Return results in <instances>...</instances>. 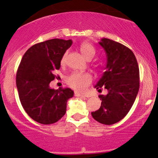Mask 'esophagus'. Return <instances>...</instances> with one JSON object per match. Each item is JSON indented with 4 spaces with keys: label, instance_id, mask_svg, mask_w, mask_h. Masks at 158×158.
<instances>
[{
    "label": "esophagus",
    "instance_id": "1",
    "mask_svg": "<svg viewBox=\"0 0 158 158\" xmlns=\"http://www.w3.org/2000/svg\"><path fill=\"white\" fill-rule=\"evenodd\" d=\"M74 96L79 97V96H86V95L84 94V93H79V92L75 91L74 92Z\"/></svg>",
    "mask_w": 158,
    "mask_h": 158
}]
</instances>
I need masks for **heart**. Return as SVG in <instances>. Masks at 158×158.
<instances>
[{
    "instance_id": "b5f03b06",
    "label": "heart",
    "mask_w": 158,
    "mask_h": 158,
    "mask_svg": "<svg viewBox=\"0 0 158 158\" xmlns=\"http://www.w3.org/2000/svg\"><path fill=\"white\" fill-rule=\"evenodd\" d=\"M80 51L83 56L88 60H90L94 57L96 50L89 43H82L80 47ZM66 58V54L62 58V63H64ZM92 77L88 73H73L67 78V84L72 89L77 91H84L91 84Z\"/></svg>"
}]
</instances>
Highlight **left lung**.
Returning a JSON list of instances; mask_svg holds the SVG:
<instances>
[{"label":"left lung","mask_w":158,"mask_h":158,"mask_svg":"<svg viewBox=\"0 0 158 158\" xmlns=\"http://www.w3.org/2000/svg\"><path fill=\"white\" fill-rule=\"evenodd\" d=\"M99 44L107 57L106 70L95 85L102 100L98 110L92 112L95 120L105 125L119 122L126 116L133 105L139 89V69L135 54L131 49L118 42L103 38Z\"/></svg>","instance_id":"obj_1"}]
</instances>
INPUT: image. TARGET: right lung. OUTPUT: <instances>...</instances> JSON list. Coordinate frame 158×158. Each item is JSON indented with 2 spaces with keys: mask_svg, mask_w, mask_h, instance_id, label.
Returning a JSON list of instances; mask_svg holds the SVG:
<instances>
[{
  "mask_svg": "<svg viewBox=\"0 0 158 158\" xmlns=\"http://www.w3.org/2000/svg\"><path fill=\"white\" fill-rule=\"evenodd\" d=\"M72 40L53 39L31 47L23 54L16 73V87L20 103L27 115L41 124L58 122L65 114L67 100L73 96L69 88L50 87L54 71Z\"/></svg>",
  "mask_w": 158,
  "mask_h": 158,
  "instance_id": "right-lung-1",
  "label": "right lung"
}]
</instances>
